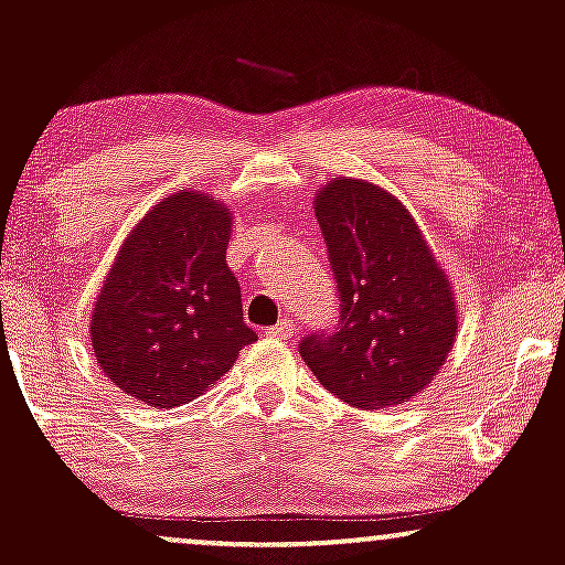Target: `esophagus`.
Masks as SVG:
<instances>
[{"label":"esophagus","mask_w":565,"mask_h":565,"mask_svg":"<svg viewBox=\"0 0 565 565\" xmlns=\"http://www.w3.org/2000/svg\"><path fill=\"white\" fill-rule=\"evenodd\" d=\"M291 332H295V323H291L289 319H284V321H278L276 327H270L265 334H268L270 340H289Z\"/></svg>","instance_id":"1"}]
</instances>
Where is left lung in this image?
<instances>
[{"instance_id": "1", "label": "left lung", "mask_w": 565, "mask_h": 565, "mask_svg": "<svg viewBox=\"0 0 565 565\" xmlns=\"http://www.w3.org/2000/svg\"><path fill=\"white\" fill-rule=\"evenodd\" d=\"M340 323L300 353L337 398L391 408L423 393L449 359L459 313L446 270L404 201L361 178H332L313 201Z\"/></svg>"}]
</instances>
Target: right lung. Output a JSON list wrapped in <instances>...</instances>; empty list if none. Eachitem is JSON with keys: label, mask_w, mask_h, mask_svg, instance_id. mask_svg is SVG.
<instances>
[{"label": "right lung", "mask_w": 565, "mask_h": 565, "mask_svg": "<svg viewBox=\"0 0 565 565\" xmlns=\"http://www.w3.org/2000/svg\"><path fill=\"white\" fill-rule=\"evenodd\" d=\"M231 210L178 191L127 233L89 319L97 366L119 391L172 408L210 391L257 334L225 263Z\"/></svg>", "instance_id": "right-lung-1"}]
</instances>
